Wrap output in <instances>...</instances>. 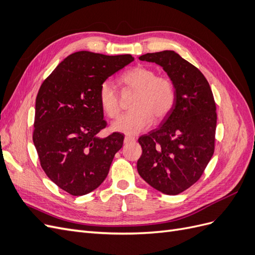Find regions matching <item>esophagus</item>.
<instances>
[{"instance_id":"obj_1","label":"esophagus","mask_w":255,"mask_h":255,"mask_svg":"<svg viewBox=\"0 0 255 255\" xmlns=\"http://www.w3.org/2000/svg\"><path fill=\"white\" fill-rule=\"evenodd\" d=\"M136 138L133 137V136H129V135H127L125 137V143H128V142H132V141H135Z\"/></svg>"}]
</instances>
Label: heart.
Wrapping results in <instances>:
<instances>
[{"mask_svg":"<svg viewBox=\"0 0 255 255\" xmlns=\"http://www.w3.org/2000/svg\"><path fill=\"white\" fill-rule=\"evenodd\" d=\"M127 88L136 91L133 111L122 116L114 123V129L135 135L151 127L153 121L165 120L174 109L176 89L173 81L166 75H157L151 68L137 66L123 72L119 78ZM99 102L110 118H117L121 106L117 91L105 81L99 88Z\"/></svg>","mask_w":255,"mask_h":255,"instance_id":"1","label":"heart"}]
</instances>
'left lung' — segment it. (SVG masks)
<instances>
[{
  "label": "left lung",
  "mask_w": 255,
  "mask_h": 255,
  "mask_svg": "<svg viewBox=\"0 0 255 255\" xmlns=\"http://www.w3.org/2000/svg\"><path fill=\"white\" fill-rule=\"evenodd\" d=\"M140 60L163 67L176 89V102L158 128L140 136L137 170L153 188L179 195L194 185L215 150L217 113L212 89L197 67L174 51L146 53Z\"/></svg>",
  "instance_id": "left-lung-1"
}]
</instances>
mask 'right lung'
<instances>
[{
    "label": "right lung",
    "mask_w": 255,
    "mask_h": 255,
    "mask_svg": "<svg viewBox=\"0 0 255 255\" xmlns=\"http://www.w3.org/2000/svg\"><path fill=\"white\" fill-rule=\"evenodd\" d=\"M133 60L129 54L75 52L41 84L33 141L43 171L68 194L83 196L98 188L122 148L123 134L97 136L107 126L98 94L109 76Z\"/></svg>",
    "instance_id": "obj_1"
}]
</instances>
